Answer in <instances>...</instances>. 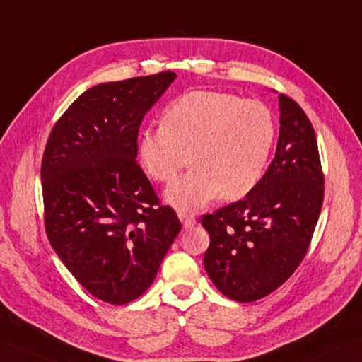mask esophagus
Here are the masks:
<instances>
[{"mask_svg": "<svg viewBox=\"0 0 362 362\" xmlns=\"http://www.w3.org/2000/svg\"><path fill=\"white\" fill-rule=\"evenodd\" d=\"M177 216H179V219H180L182 225H183V228H191V226L196 225V217H194V214L187 213V211H179Z\"/></svg>", "mask_w": 362, "mask_h": 362, "instance_id": "obj_1", "label": "esophagus"}]
</instances>
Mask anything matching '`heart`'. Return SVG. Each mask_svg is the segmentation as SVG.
I'll return each instance as SVG.
<instances>
[{
    "mask_svg": "<svg viewBox=\"0 0 362 362\" xmlns=\"http://www.w3.org/2000/svg\"><path fill=\"white\" fill-rule=\"evenodd\" d=\"M276 136L270 109L228 92L192 90L173 102L163 124L146 126L139 139V162L151 179L170 183L165 191L177 209L245 197L262 179Z\"/></svg>",
    "mask_w": 362,
    "mask_h": 362,
    "instance_id": "b5f03b06",
    "label": "heart"
}]
</instances>
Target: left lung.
Masks as SVG:
<instances>
[{"label":"left lung","mask_w":362,"mask_h":362,"mask_svg":"<svg viewBox=\"0 0 362 362\" xmlns=\"http://www.w3.org/2000/svg\"><path fill=\"white\" fill-rule=\"evenodd\" d=\"M279 139L272 165L242 200L202 217L209 234V279L238 302L265 298L295 273L324 200L315 129L302 107L279 94Z\"/></svg>","instance_id":"obj_1"}]
</instances>
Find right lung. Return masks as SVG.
I'll return each mask as SVG.
<instances>
[{"instance_id":"1","label":"right lung","mask_w":362,"mask_h":362,"mask_svg":"<svg viewBox=\"0 0 362 362\" xmlns=\"http://www.w3.org/2000/svg\"><path fill=\"white\" fill-rule=\"evenodd\" d=\"M175 77L165 71L88 89L45 149L47 239L75 279L107 304L141 296L182 230L136 162L143 117Z\"/></svg>"}]
</instances>
